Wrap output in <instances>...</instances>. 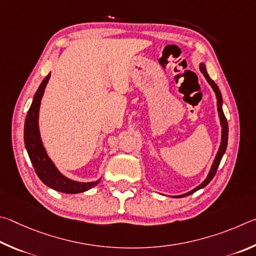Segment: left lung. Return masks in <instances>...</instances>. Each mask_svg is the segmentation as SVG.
Masks as SVG:
<instances>
[{
  "instance_id": "1",
  "label": "left lung",
  "mask_w": 256,
  "mask_h": 256,
  "mask_svg": "<svg viewBox=\"0 0 256 256\" xmlns=\"http://www.w3.org/2000/svg\"><path fill=\"white\" fill-rule=\"evenodd\" d=\"M199 68L200 72L204 74V76L207 80V82L209 83L210 86L212 88L214 94H216V98H217V110H218V116H219V119H220V126H222V140H220V145H219V148L218 152L216 154V158L214 160V163L212 165V168H210V171L208 173L207 178H204V180L200 183L198 186H196L194 190H191L189 192H186V194H183L180 196H172L174 198H183V196H190L192 194H194L196 191H198L200 189H202L206 186L208 184V183L212 180L214 174L217 172V168L219 166V164H220V160L222 158L224 154H225L226 148H227V142H228V124H227V120H226V116L225 114H224L222 111V93H220V90L217 86V84L214 82V80L210 78V76L208 75V72H207V67H206L204 62H201L199 64Z\"/></svg>"
}]
</instances>
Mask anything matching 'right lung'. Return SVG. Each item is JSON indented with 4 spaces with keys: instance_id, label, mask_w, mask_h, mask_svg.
Returning <instances> with one entry per match:
<instances>
[{
    "instance_id": "right-lung-1",
    "label": "right lung",
    "mask_w": 256,
    "mask_h": 256,
    "mask_svg": "<svg viewBox=\"0 0 256 256\" xmlns=\"http://www.w3.org/2000/svg\"><path fill=\"white\" fill-rule=\"evenodd\" d=\"M49 78H50V73L42 80V84L39 85L37 92L34 96L30 109L26 114L24 132V146L26 152H28L31 163L34 168V171L44 184H46L50 189L62 192V194H80V192H85L96 186L101 181V178L92 182H80L72 180V178L60 173L55 163L52 162L47 154L46 148L42 144V136H40L39 109Z\"/></svg>"
}]
</instances>
